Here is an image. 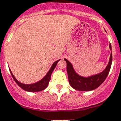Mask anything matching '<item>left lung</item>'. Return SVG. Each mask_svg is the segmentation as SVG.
Wrapping results in <instances>:
<instances>
[{
  "label": "left lung",
  "mask_w": 121,
  "mask_h": 121,
  "mask_svg": "<svg viewBox=\"0 0 121 121\" xmlns=\"http://www.w3.org/2000/svg\"><path fill=\"white\" fill-rule=\"evenodd\" d=\"M109 47L112 50V46L110 44ZM67 62V70L68 73V81L70 85L76 90L91 91L99 87L104 82L110 70L112 63V53H111L110 60L106 68L102 73L88 78L81 77L74 70L71 63L66 59H64Z\"/></svg>",
  "instance_id": "obj_1"
}]
</instances>
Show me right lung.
<instances>
[{"instance_id": "right-lung-1", "label": "right lung", "mask_w": 121, "mask_h": 121, "mask_svg": "<svg viewBox=\"0 0 121 121\" xmlns=\"http://www.w3.org/2000/svg\"><path fill=\"white\" fill-rule=\"evenodd\" d=\"M59 60H58L57 61L54 62L53 63L52 67L50 68V70H49L47 74V75H46L41 81H39V82H37V83H35V84H28V85L22 84L21 82H19V81L14 78V76L13 73H11V71L10 69H9V71H10L11 76H12L13 78L14 79V81L16 82V84H17L21 88H22V89L24 90L25 91H30V92L40 91H42L44 89H45V88H47V86H48L49 82H50V79H51V73H52V72H53V70H54V68H55L56 65H57Z\"/></svg>"}]
</instances>
